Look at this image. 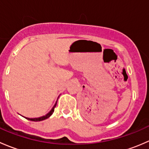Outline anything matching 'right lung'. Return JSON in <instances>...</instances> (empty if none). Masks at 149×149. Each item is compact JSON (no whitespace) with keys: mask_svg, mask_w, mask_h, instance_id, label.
Segmentation results:
<instances>
[{"mask_svg":"<svg viewBox=\"0 0 149 149\" xmlns=\"http://www.w3.org/2000/svg\"><path fill=\"white\" fill-rule=\"evenodd\" d=\"M56 104H57V102L55 103V105H54V107H52V109H51L50 112H49L48 114H47L45 116H43V117H41V118H25L27 120H31V121H35V122L44 120L47 119V118H49V117L52 115V113L54 112V110H55V106H56Z\"/></svg>","mask_w":149,"mask_h":149,"instance_id":"1","label":"right lung"}]
</instances>
